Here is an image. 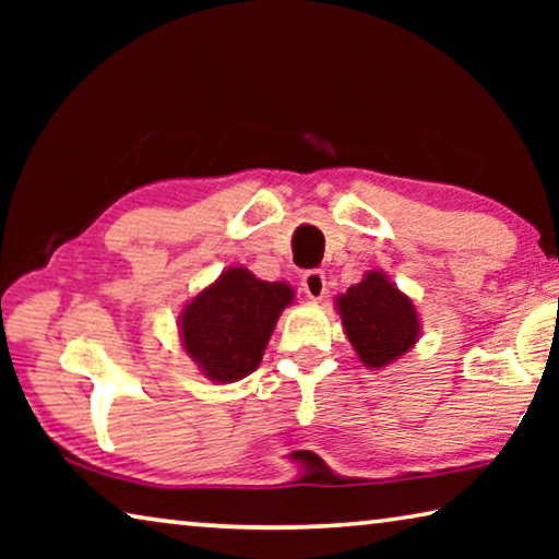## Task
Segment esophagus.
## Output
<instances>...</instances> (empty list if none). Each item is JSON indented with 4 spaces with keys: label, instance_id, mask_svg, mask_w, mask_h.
<instances>
[{
    "label": "esophagus",
    "instance_id": "esophagus-1",
    "mask_svg": "<svg viewBox=\"0 0 559 559\" xmlns=\"http://www.w3.org/2000/svg\"><path fill=\"white\" fill-rule=\"evenodd\" d=\"M300 286H302V293H306L310 300H320L328 290L325 273L323 271H306V273H302Z\"/></svg>",
    "mask_w": 559,
    "mask_h": 559
}]
</instances>
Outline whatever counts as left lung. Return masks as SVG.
<instances>
[{"instance_id": "obj_1", "label": "left lung", "mask_w": 559, "mask_h": 559, "mask_svg": "<svg viewBox=\"0 0 559 559\" xmlns=\"http://www.w3.org/2000/svg\"><path fill=\"white\" fill-rule=\"evenodd\" d=\"M345 335L359 362L380 370L416 345L421 325L409 296L394 286L382 271L365 273L335 300Z\"/></svg>"}]
</instances>
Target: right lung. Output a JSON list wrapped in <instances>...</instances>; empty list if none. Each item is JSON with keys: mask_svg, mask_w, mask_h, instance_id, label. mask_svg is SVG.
I'll return each mask as SVG.
<instances>
[{"mask_svg": "<svg viewBox=\"0 0 559 559\" xmlns=\"http://www.w3.org/2000/svg\"><path fill=\"white\" fill-rule=\"evenodd\" d=\"M296 293L283 281H261L249 269H226L179 313L185 353L212 382H239L257 370L283 308Z\"/></svg>", "mask_w": 559, "mask_h": 559, "instance_id": "add662e5", "label": "right lung"}]
</instances>
